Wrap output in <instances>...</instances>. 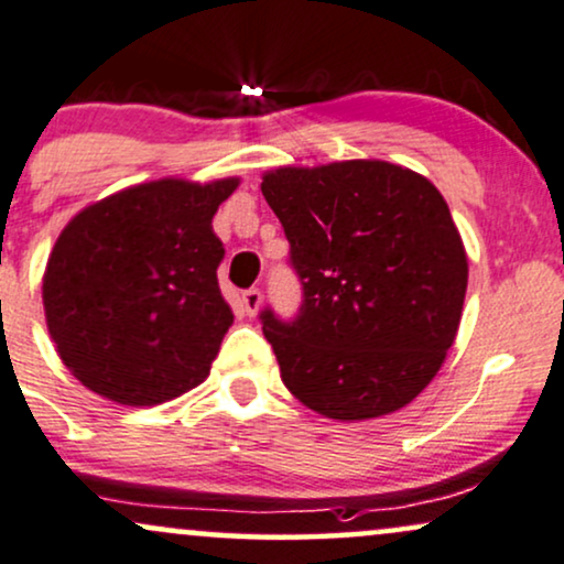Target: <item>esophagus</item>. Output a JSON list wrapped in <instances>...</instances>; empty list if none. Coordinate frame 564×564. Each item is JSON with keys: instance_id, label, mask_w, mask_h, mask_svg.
<instances>
[{"instance_id": "obj_1", "label": "esophagus", "mask_w": 564, "mask_h": 564, "mask_svg": "<svg viewBox=\"0 0 564 564\" xmlns=\"http://www.w3.org/2000/svg\"><path fill=\"white\" fill-rule=\"evenodd\" d=\"M260 304H262L260 289H249V291H243V294H241V310H243V315L254 317L257 312H260Z\"/></svg>"}]
</instances>
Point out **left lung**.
<instances>
[{"instance_id":"left-lung-1","label":"left lung","mask_w":564,"mask_h":564,"mask_svg":"<svg viewBox=\"0 0 564 564\" xmlns=\"http://www.w3.org/2000/svg\"><path fill=\"white\" fill-rule=\"evenodd\" d=\"M262 194L304 289L294 323L262 312L281 381L330 420L402 410L436 378L463 317L467 254L444 196L383 160L275 167Z\"/></svg>"}]
</instances>
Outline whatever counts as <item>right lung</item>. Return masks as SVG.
<instances>
[{"instance_id": "add662e5", "label": "right lung", "mask_w": 564, "mask_h": 564, "mask_svg": "<svg viewBox=\"0 0 564 564\" xmlns=\"http://www.w3.org/2000/svg\"><path fill=\"white\" fill-rule=\"evenodd\" d=\"M239 178H160L80 209L44 270L46 328L88 391L128 406L209 376L234 312L217 286V207Z\"/></svg>"}]
</instances>
